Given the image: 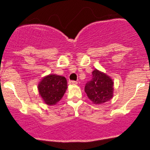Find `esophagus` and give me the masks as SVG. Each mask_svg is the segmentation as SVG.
Segmentation results:
<instances>
[{"label": "esophagus", "mask_w": 150, "mask_h": 150, "mask_svg": "<svg viewBox=\"0 0 150 150\" xmlns=\"http://www.w3.org/2000/svg\"><path fill=\"white\" fill-rule=\"evenodd\" d=\"M69 84H74V85H75V84L78 83V82H77V81H69Z\"/></svg>", "instance_id": "34e87169"}]
</instances>
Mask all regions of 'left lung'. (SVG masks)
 <instances>
[{
	"mask_svg": "<svg viewBox=\"0 0 150 150\" xmlns=\"http://www.w3.org/2000/svg\"><path fill=\"white\" fill-rule=\"evenodd\" d=\"M85 92L93 104L108 102L113 96V81L106 74L97 69L92 72V78L85 86Z\"/></svg>",
	"mask_w": 150,
	"mask_h": 150,
	"instance_id": "8db88e82",
	"label": "left lung"
}]
</instances>
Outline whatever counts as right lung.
<instances>
[{
  "mask_svg": "<svg viewBox=\"0 0 150 150\" xmlns=\"http://www.w3.org/2000/svg\"><path fill=\"white\" fill-rule=\"evenodd\" d=\"M67 88L64 77L49 75L42 79L38 85L39 93L45 103L48 105L57 104L61 100Z\"/></svg>",
  "mask_w": 150,
  "mask_h": 150,
  "instance_id": "right-lung-1",
  "label": "right lung"
}]
</instances>
